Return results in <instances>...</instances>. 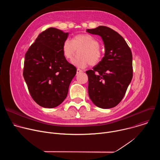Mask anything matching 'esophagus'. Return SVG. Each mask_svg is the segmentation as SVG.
I'll return each mask as SVG.
<instances>
[{"label":"esophagus","instance_id":"34e87169","mask_svg":"<svg viewBox=\"0 0 160 160\" xmlns=\"http://www.w3.org/2000/svg\"><path fill=\"white\" fill-rule=\"evenodd\" d=\"M82 72H83V71H82V70L79 69V68H77V74L81 73H82Z\"/></svg>","mask_w":160,"mask_h":160}]
</instances>
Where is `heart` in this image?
<instances>
[{
    "label": "heart",
    "instance_id": "heart-1",
    "mask_svg": "<svg viewBox=\"0 0 160 160\" xmlns=\"http://www.w3.org/2000/svg\"><path fill=\"white\" fill-rule=\"evenodd\" d=\"M78 55L72 59V63L78 68H85L88 64L97 65L102 58V52L97 38L90 34H78L72 41L66 39L62 45V52L66 59H72L77 50Z\"/></svg>",
    "mask_w": 160,
    "mask_h": 160
}]
</instances>
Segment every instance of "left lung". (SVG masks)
<instances>
[{"mask_svg":"<svg viewBox=\"0 0 160 160\" xmlns=\"http://www.w3.org/2000/svg\"><path fill=\"white\" fill-rule=\"evenodd\" d=\"M87 32L99 35L105 48L102 60L86 72L89 98L99 108H114L123 98L132 79L131 50L125 39L110 28L99 26Z\"/></svg>","mask_w":160,"mask_h":160,"instance_id":"obj_1","label":"left lung"}]
</instances>
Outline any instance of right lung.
<instances>
[{
	"mask_svg": "<svg viewBox=\"0 0 160 160\" xmlns=\"http://www.w3.org/2000/svg\"><path fill=\"white\" fill-rule=\"evenodd\" d=\"M69 33L49 28L38 35L25 54L23 77L33 99L40 106L53 108L66 99L77 73L62 52Z\"/></svg>",
	"mask_w": 160,
	"mask_h": 160,
	"instance_id": "1",
	"label": "right lung"
}]
</instances>
